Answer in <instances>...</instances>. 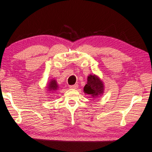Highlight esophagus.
Returning a JSON list of instances; mask_svg holds the SVG:
<instances>
[{"label": "esophagus", "mask_w": 152, "mask_h": 152, "mask_svg": "<svg viewBox=\"0 0 152 152\" xmlns=\"http://www.w3.org/2000/svg\"><path fill=\"white\" fill-rule=\"evenodd\" d=\"M77 88H78V86L77 85V84H75V85L69 86V88H71V89H76Z\"/></svg>", "instance_id": "obj_1"}]
</instances>
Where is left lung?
<instances>
[{"label":"left lung","instance_id":"left-lung-1","mask_svg":"<svg viewBox=\"0 0 152 152\" xmlns=\"http://www.w3.org/2000/svg\"><path fill=\"white\" fill-rule=\"evenodd\" d=\"M86 94H88L96 98L99 96L104 91V86L102 82L100 81L98 77L90 75L88 77V83L83 89Z\"/></svg>","mask_w":152,"mask_h":152}]
</instances>
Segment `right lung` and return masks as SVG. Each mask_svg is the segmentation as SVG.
Segmentation results:
<instances>
[{"label": "right lung", "instance_id": "right-lung-1", "mask_svg": "<svg viewBox=\"0 0 152 152\" xmlns=\"http://www.w3.org/2000/svg\"><path fill=\"white\" fill-rule=\"evenodd\" d=\"M48 89L49 91H53L56 90L58 89V85H57V83L55 80H52L50 83L48 84Z\"/></svg>", "mask_w": 152, "mask_h": 152}]
</instances>
